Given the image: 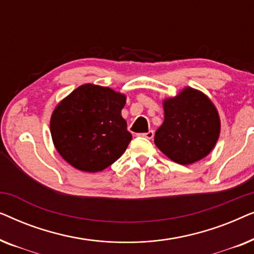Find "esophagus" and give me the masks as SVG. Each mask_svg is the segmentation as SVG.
<instances>
[{"label":"esophagus","instance_id":"34e87169","mask_svg":"<svg viewBox=\"0 0 254 254\" xmlns=\"http://www.w3.org/2000/svg\"><path fill=\"white\" fill-rule=\"evenodd\" d=\"M140 135H141V136L145 137V138H149V140H151V138L154 137L155 133H154V130H148V133H143V134H140Z\"/></svg>","mask_w":254,"mask_h":254}]
</instances>
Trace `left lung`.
I'll use <instances>...</instances> for the list:
<instances>
[{"label":"left lung","mask_w":254,"mask_h":254,"mask_svg":"<svg viewBox=\"0 0 254 254\" xmlns=\"http://www.w3.org/2000/svg\"><path fill=\"white\" fill-rule=\"evenodd\" d=\"M220 118L202 92L184 89L164 100V123L155 133V144L173 162L189 165L213 150L220 135Z\"/></svg>","instance_id":"obj_1"}]
</instances>
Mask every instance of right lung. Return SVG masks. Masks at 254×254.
<instances>
[{"mask_svg": "<svg viewBox=\"0 0 254 254\" xmlns=\"http://www.w3.org/2000/svg\"><path fill=\"white\" fill-rule=\"evenodd\" d=\"M126 97L105 86L84 84L52 114L51 134L64 161L84 172L113 164L131 141L121 110Z\"/></svg>", "mask_w": 254, "mask_h": 254, "instance_id": "obj_1", "label": "right lung"}]
</instances>
